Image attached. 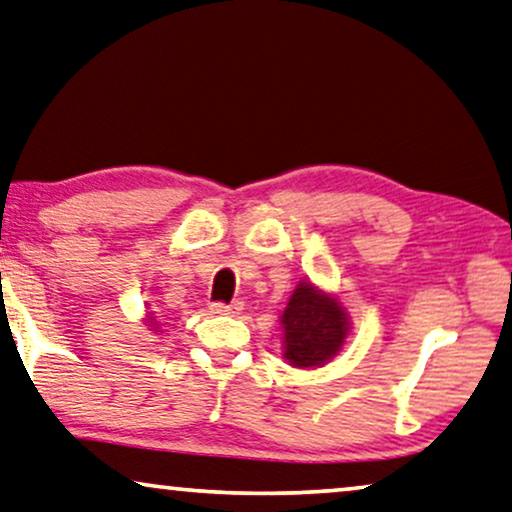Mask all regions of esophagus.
<instances>
[{"label": "esophagus", "instance_id": "obj_1", "mask_svg": "<svg viewBox=\"0 0 512 512\" xmlns=\"http://www.w3.org/2000/svg\"><path fill=\"white\" fill-rule=\"evenodd\" d=\"M242 307L244 305L240 300L231 302V305H224V302H214V305H210V311H212V314H219V316H238Z\"/></svg>", "mask_w": 512, "mask_h": 512}]
</instances>
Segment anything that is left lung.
<instances>
[{
	"label": "left lung",
	"instance_id": "obj_1",
	"mask_svg": "<svg viewBox=\"0 0 512 512\" xmlns=\"http://www.w3.org/2000/svg\"><path fill=\"white\" fill-rule=\"evenodd\" d=\"M281 328L288 365L314 369L342 351L351 321L335 295L321 291L311 281H300L281 314Z\"/></svg>",
	"mask_w": 512,
	"mask_h": 512
}]
</instances>
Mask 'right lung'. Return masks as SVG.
Returning <instances> with one entry per match:
<instances>
[{"label":"right lung","instance_id":"add662e5","mask_svg":"<svg viewBox=\"0 0 512 512\" xmlns=\"http://www.w3.org/2000/svg\"><path fill=\"white\" fill-rule=\"evenodd\" d=\"M145 325L150 330H154V332H161V330H157L159 328V323H157V316L152 314V311H147V316H145Z\"/></svg>","mask_w":512,"mask_h":512}]
</instances>
